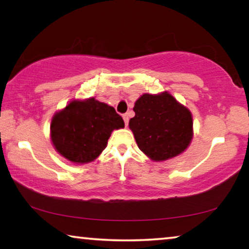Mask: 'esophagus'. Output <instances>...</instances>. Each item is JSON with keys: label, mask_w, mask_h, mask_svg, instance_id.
<instances>
[{"label": "esophagus", "mask_w": 249, "mask_h": 249, "mask_svg": "<svg viewBox=\"0 0 249 249\" xmlns=\"http://www.w3.org/2000/svg\"><path fill=\"white\" fill-rule=\"evenodd\" d=\"M123 120H124V123H125V126L128 125V121H129V117H128V114H124L123 115Z\"/></svg>", "instance_id": "34e87169"}]
</instances>
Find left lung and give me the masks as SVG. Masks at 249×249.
<instances>
[{
  "instance_id": "8db88e82",
  "label": "left lung",
  "mask_w": 249,
  "mask_h": 249,
  "mask_svg": "<svg viewBox=\"0 0 249 249\" xmlns=\"http://www.w3.org/2000/svg\"><path fill=\"white\" fill-rule=\"evenodd\" d=\"M129 120L138 148L155 161L182 154L193 136L191 112L168 92L142 94L134 105Z\"/></svg>"
}]
</instances>
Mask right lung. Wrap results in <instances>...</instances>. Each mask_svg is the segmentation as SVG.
Wrapping results in <instances>:
<instances>
[{"mask_svg": "<svg viewBox=\"0 0 249 249\" xmlns=\"http://www.w3.org/2000/svg\"><path fill=\"white\" fill-rule=\"evenodd\" d=\"M124 121L114 107L94 98L73 100L53 115L50 124L53 145L73 163H88L100 156L114 129Z\"/></svg>", "mask_w": 249, "mask_h": 249, "instance_id": "1", "label": "right lung"}]
</instances>
